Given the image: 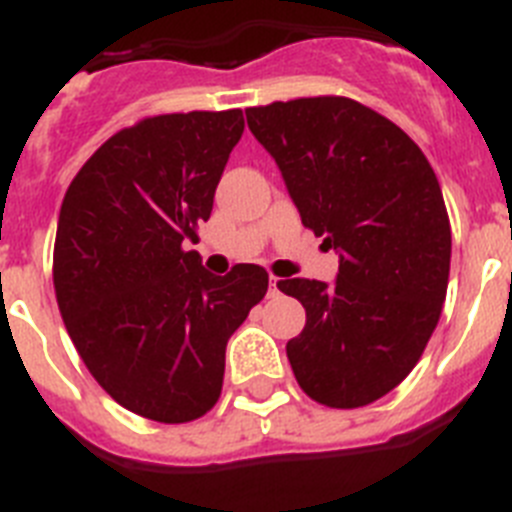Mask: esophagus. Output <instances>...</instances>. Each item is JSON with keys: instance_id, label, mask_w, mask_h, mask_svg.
Returning a JSON list of instances; mask_svg holds the SVG:
<instances>
[{"instance_id": "34e87169", "label": "esophagus", "mask_w": 512, "mask_h": 512, "mask_svg": "<svg viewBox=\"0 0 512 512\" xmlns=\"http://www.w3.org/2000/svg\"><path fill=\"white\" fill-rule=\"evenodd\" d=\"M279 292H282V279L271 277L269 279V297H277Z\"/></svg>"}]
</instances>
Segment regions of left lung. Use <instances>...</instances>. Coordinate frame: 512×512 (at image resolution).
<instances>
[{
	"label": "left lung",
	"mask_w": 512,
	"mask_h": 512,
	"mask_svg": "<svg viewBox=\"0 0 512 512\" xmlns=\"http://www.w3.org/2000/svg\"><path fill=\"white\" fill-rule=\"evenodd\" d=\"M302 225L338 253L336 282L284 279L307 323L287 343L302 390L361 408L413 372L446 300L451 225L428 158L395 122L348 97L246 110Z\"/></svg>",
	"instance_id": "obj_1"
}]
</instances>
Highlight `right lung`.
I'll return each mask as SVG.
<instances>
[{"mask_svg":"<svg viewBox=\"0 0 512 512\" xmlns=\"http://www.w3.org/2000/svg\"><path fill=\"white\" fill-rule=\"evenodd\" d=\"M241 135V110L148 117L97 148L63 197V323L99 387L148 420L189 423L215 405L225 346L269 287L261 266L215 277L184 251Z\"/></svg>","mask_w":512,"mask_h":512,"instance_id":"obj_1","label":"right lung"}]
</instances>
